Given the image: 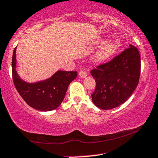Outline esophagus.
Segmentation results:
<instances>
[{
	"label": "esophagus",
	"mask_w": 158,
	"mask_h": 158,
	"mask_svg": "<svg viewBox=\"0 0 158 158\" xmlns=\"http://www.w3.org/2000/svg\"><path fill=\"white\" fill-rule=\"evenodd\" d=\"M79 77L80 78H85V77H87L86 71H83V70H81V71L79 72Z\"/></svg>",
	"instance_id": "esophagus-1"
}]
</instances>
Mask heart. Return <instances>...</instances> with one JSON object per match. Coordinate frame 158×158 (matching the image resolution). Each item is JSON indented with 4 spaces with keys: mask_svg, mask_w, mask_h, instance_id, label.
Returning a JSON list of instances; mask_svg holds the SVG:
<instances>
[{
    "mask_svg": "<svg viewBox=\"0 0 158 158\" xmlns=\"http://www.w3.org/2000/svg\"><path fill=\"white\" fill-rule=\"evenodd\" d=\"M121 41L118 40L107 42L92 56L94 63H103L112 58L121 48Z\"/></svg>",
    "mask_w": 158,
    "mask_h": 158,
    "instance_id": "obj_1",
    "label": "heart"
}]
</instances>
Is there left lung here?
I'll list each match as a JSON object with an SVG mask.
<instances>
[{"label":"left lung","mask_w":158,"mask_h":158,"mask_svg":"<svg viewBox=\"0 0 158 158\" xmlns=\"http://www.w3.org/2000/svg\"><path fill=\"white\" fill-rule=\"evenodd\" d=\"M140 56L138 48H130L110 62L92 70L96 89L92 101L96 107L110 110L118 107L130 97L139 81Z\"/></svg>","instance_id":"8db88e82"}]
</instances>
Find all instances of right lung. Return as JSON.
I'll use <instances>...</instances> for the list:
<instances>
[{
    "label": "right lung",
    "mask_w": 158,
    "mask_h": 158,
    "mask_svg": "<svg viewBox=\"0 0 158 158\" xmlns=\"http://www.w3.org/2000/svg\"><path fill=\"white\" fill-rule=\"evenodd\" d=\"M16 48L12 55V78L19 94L34 109L40 111L56 109L64 100L70 83L77 78V72L57 71L45 80L27 82L19 77L16 71Z\"/></svg>",
    "instance_id": "right-lung-1"
}]
</instances>
